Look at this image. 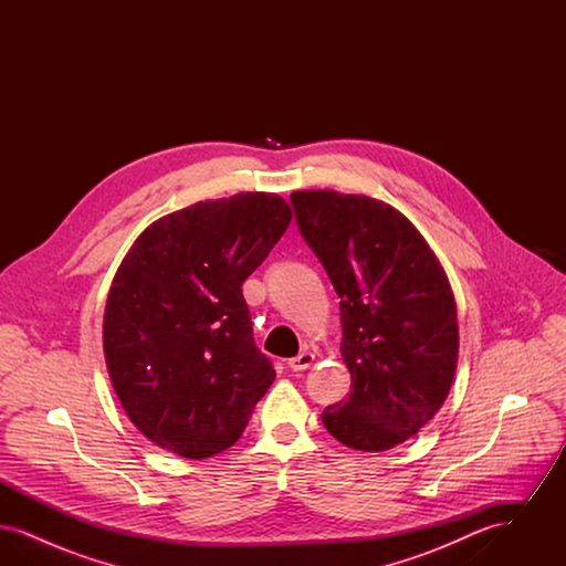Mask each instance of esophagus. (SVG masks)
<instances>
[{
	"mask_svg": "<svg viewBox=\"0 0 566 566\" xmlns=\"http://www.w3.org/2000/svg\"><path fill=\"white\" fill-rule=\"evenodd\" d=\"M312 363H314V354H312V352H301L298 356L289 360V367H291L293 371H305Z\"/></svg>",
	"mask_w": 566,
	"mask_h": 566,
	"instance_id": "esophagus-1",
	"label": "esophagus"
}]
</instances>
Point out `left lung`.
Here are the masks:
<instances>
[{
	"mask_svg": "<svg viewBox=\"0 0 566 566\" xmlns=\"http://www.w3.org/2000/svg\"><path fill=\"white\" fill-rule=\"evenodd\" d=\"M291 203L342 298L352 392L324 409V427L352 450H390L432 420L454 379L457 301L448 275L420 231L384 201L295 190Z\"/></svg>",
	"mask_w": 566,
	"mask_h": 566,
	"instance_id": "1",
	"label": "left lung"
}]
</instances>
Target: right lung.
<instances>
[{
  "label": "right lung",
  "mask_w": 566,
  "mask_h": 566,
  "mask_svg": "<svg viewBox=\"0 0 566 566\" xmlns=\"http://www.w3.org/2000/svg\"><path fill=\"white\" fill-rule=\"evenodd\" d=\"M291 218L273 192L199 201L155 220L123 259L104 354L118 401L155 446L201 460L242 437L275 379L242 284Z\"/></svg>",
  "instance_id": "1"
}]
</instances>
